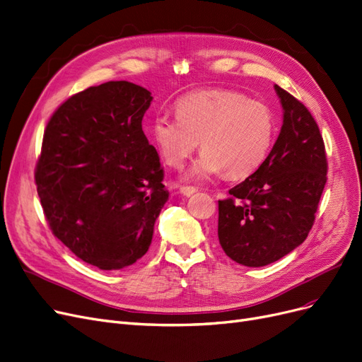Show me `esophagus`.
<instances>
[{
    "label": "esophagus",
    "mask_w": 362,
    "mask_h": 362,
    "mask_svg": "<svg viewBox=\"0 0 362 362\" xmlns=\"http://www.w3.org/2000/svg\"><path fill=\"white\" fill-rule=\"evenodd\" d=\"M180 194L185 195V197H191L192 194L197 192V188H194V186H180Z\"/></svg>",
    "instance_id": "1"
}]
</instances>
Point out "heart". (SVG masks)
I'll use <instances>...</instances> for the list:
<instances>
[{
	"label": "heart",
	"mask_w": 362,
	"mask_h": 362,
	"mask_svg": "<svg viewBox=\"0 0 362 362\" xmlns=\"http://www.w3.org/2000/svg\"><path fill=\"white\" fill-rule=\"evenodd\" d=\"M177 116L158 115L152 137L170 167L180 168L202 140V156L192 176L223 171L226 177H247L264 163L276 137L269 105L228 89L189 92L176 104Z\"/></svg>",
	"instance_id": "b5f03b06"
}]
</instances>
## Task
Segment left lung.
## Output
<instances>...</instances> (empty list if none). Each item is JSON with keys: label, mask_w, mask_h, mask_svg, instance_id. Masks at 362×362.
<instances>
[{"label": "left lung", "mask_w": 362, "mask_h": 362, "mask_svg": "<svg viewBox=\"0 0 362 362\" xmlns=\"http://www.w3.org/2000/svg\"><path fill=\"white\" fill-rule=\"evenodd\" d=\"M284 125L259 168L219 199L218 237L223 252L246 267H264L309 235L327 183V153L307 107L274 86Z\"/></svg>", "instance_id": "obj_1"}]
</instances>
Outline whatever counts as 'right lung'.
Instances as JSON below:
<instances>
[{
    "instance_id": "obj_1",
    "label": "right lung",
    "mask_w": 362,
    "mask_h": 362,
    "mask_svg": "<svg viewBox=\"0 0 362 362\" xmlns=\"http://www.w3.org/2000/svg\"><path fill=\"white\" fill-rule=\"evenodd\" d=\"M151 92L107 82L74 93L47 122L35 185L52 234L100 270H120L149 249L168 199L164 170L141 120Z\"/></svg>"
}]
</instances>
